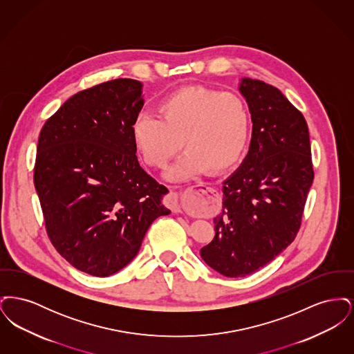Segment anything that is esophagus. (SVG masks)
<instances>
[{
	"mask_svg": "<svg viewBox=\"0 0 354 354\" xmlns=\"http://www.w3.org/2000/svg\"><path fill=\"white\" fill-rule=\"evenodd\" d=\"M198 187V185H195ZM166 204L172 212H180V205H179V194L178 192H169L166 196Z\"/></svg>",
	"mask_w": 354,
	"mask_h": 354,
	"instance_id": "obj_1",
	"label": "esophagus"
}]
</instances>
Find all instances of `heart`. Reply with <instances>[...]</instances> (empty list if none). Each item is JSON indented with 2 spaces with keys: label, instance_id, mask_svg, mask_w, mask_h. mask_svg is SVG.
Masks as SVG:
<instances>
[{
  "label": "heart",
  "instance_id": "1",
  "mask_svg": "<svg viewBox=\"0 0 354 354\" xmlns=\"http://www.w3.org/2000/svg\"><path fill=\"white\" fill-rule=\"evenodd\" d=\"M251 114L235 93L207 86H189L165 97L156 117L139 115L131 127L133 140L145 163L165 169L182 145L185 156L169 171L174 180H185L209 169H231L247 147Z\"/></svg>",
  "mask_w": 354,
  "mask_h": 354
}]
</instances>
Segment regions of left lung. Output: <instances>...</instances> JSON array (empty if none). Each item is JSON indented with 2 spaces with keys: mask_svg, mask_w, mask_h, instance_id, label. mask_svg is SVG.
Wrapping results in <instances>:
<instances>
[{
  "mask_svg": "<svg viewBox=\"0 0 354 354\" xmlns=\"http://www.w3.org/2000/svg\"><path fill=\"white\" fill-rule=\"evenodd\" d=\"M252 139L240 169L223 185L215 237L201 256L227 277L251 274L283 252L297 235L315 178L308 124L272 84L244 78Z\"/></svg>",
  "mask_w": 354,
  "mask_h": 354,
  "instance_id": "8db88e82",
  "label": "left lung"
}]
</instances>
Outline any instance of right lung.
<instances>
[{
  "mask_svg": "<svg viewBox=\"0 0 354 354\" xmlns=\"http://www.w3.org/2000/svg\"><path fill=\"white\" fill-rule=\"evenodd\" d=\"M142 84L118 78L82 90L44 124L34 185L51 244L68 263L106 277L126 267L169 192L139 166L131 127Z\"/></svg>",
  "mask_w": 354,
  "mask_h": 354,
  "instance_id": "1",
  "label": "right lung"
}]
</instances>
